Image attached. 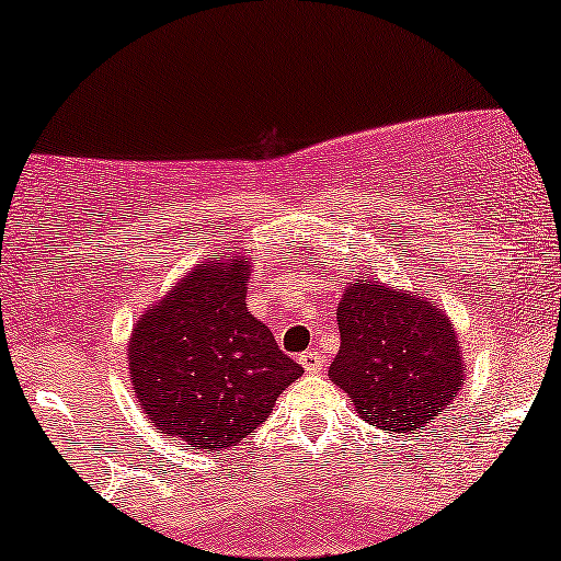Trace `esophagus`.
<instances>
[{
	"instance_id": "1",
	"label": "esophagus",
	"mask_w": 561,
	"mask_h": 561,
	"mask_svg": "<svg viewBox=\"0 0 561 561\" xmlns=\"http://www.w3.org/2000/svg\"><path fill=\"white\" fill-rule=\"evenodd\" d=\"M298 363H301L304 370H306V373H311V375L324 373V367H327L324 357H321L319 352H304V355L298 357Z\"/></svg>"
}]
</instances>
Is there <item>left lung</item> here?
<instances>
[{
	"mask_svg": "<svg viewBox=\"0 0 561 561\" xmlns=\"http://www.w3.org/2000/svg\"><path fill=\"white\" fill-rule=\"evenodd\" d=\"M336 321L342 344L329 378L367 424L413 434L455 401L462 350L432 298L357 275L344 288Z\"/></svg>",
	"mask_w": 561,
	"mask_h": 561,
	"instance_id": "1",
	"label": "left lung"
}]
</instances>
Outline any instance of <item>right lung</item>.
Listing matches in <instances>:
<instances>
[{"label": "right lung", "mask_w": 561, "mask_h": 561, "mask_svg": "<svg viewBox=\"0 0 561 561\" xmlns=\"http://www.w3.org/2000/svg\"><path fill=\"white\" fill-rule=\"evenodd\" d=\"M250 260L214 255L152 304L129 336V380L160 434L234 447L271 416L304 367L248 311Z\"/></svg>", "instance_id": "right-lung-1"}]
</instances>
